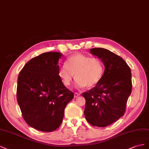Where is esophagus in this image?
<instances>
[{"label":"esophagus","instance_id":"obj_1","mask_svg":"<svg viewBox=\"0 0 149 149\" xmlns=\"http://www.w3.org/2000/svg\"><path fill=\"white\" fill-rule=\"evenodd\" d=\"M80 93H77V92H75L74 93V97H79L80 96Z\"/></svg>","mask_w":149,"mask_h":149}]
</instances>
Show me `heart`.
I'll return each instance as SVG.
<instances>
[{
    "instance_id": "obj_1",
    "label": "heart",
    "mask_w": 149,
    "mask_h": 149,
    "mask_svg": "<svg viewBox=\"0 0 149 149\" xmlns=\"http://www.w3.org/2000/svg\"><path fill=\"white\" fill-rule=\"evenodd\" d=\"M104 65L100 58L82 54H76L67 58L66 64L59 68L58 76L66 86H69L77 79V86L83 88H92L102 79Z\"/></svg>"
}]
</instances>
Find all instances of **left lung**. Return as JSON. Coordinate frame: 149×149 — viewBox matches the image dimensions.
<instances>
[{"instance_id":"obj_1","label":"left lung","mask_w":149,"mask_h":149,"mask_svg":"<svg viewBox=\"0 0 149 149\" xmlns=\"http://www.w3.org/2000/svg\"><path fill=\"white\" fill-rule=\"evenodd\" d=\"M105 65L104 77L98 85L82 93L86 99L84 115L93 126L107 127L124 116L132 92V75L124 59L103 48L90 49Z\"/></svg>"}]
</instances>
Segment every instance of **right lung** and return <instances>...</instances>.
I'll use <instances>...</instances> for the list:
<instances>
[{
    "mask_svg": "<svg viewBox=\"0 0 149 149\" xmlns=\"http://www.w3.org/2000/svg\"><path fill=\"white\" fill-rule=\"evenodd\" d=\"M60 52L43 53L32 58L20 70L17 100L24 120L33 128L52 132L61 125L74 93L58 76Z\"/></svg>",
    "mask_w": 149,
    "mask_h": 149,
    "instance_id": "1",
    "label": "right lung"
}]
</instances>
